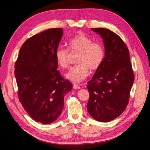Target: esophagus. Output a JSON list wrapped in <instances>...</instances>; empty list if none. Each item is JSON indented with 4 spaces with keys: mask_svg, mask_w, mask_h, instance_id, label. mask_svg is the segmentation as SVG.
<instances>
[{
    "mask_svg": "<svg viewBox=\"0 0 150 150\" xmlns=\"http://www.w3.org/2000/svg\"><path fill=\"white\" fill-rule=\"evenodd\" d=\"M73 88H74V89H79L81 88H80V86H78V85L74 84V85H73Z\"/></svg>",
    "mask_w": 150,
    "mask_h": 150,
    "instance_id": "34e87169",
    "label": "esophagus"
}]
</instances>
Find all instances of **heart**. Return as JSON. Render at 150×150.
<instances>
[{
  "instance_id": "1",
  "label": "heart",
  "mask_w": 150,
  "mask_h": 150,
  "mask_svg": "<svg viewBox=\"0 0 150 150\" xmlns=\"http://www.w3.org/2000/svg\"><path fill=\"white\" fill-rule=\"evenodd\" d=\"M69 50L72 54H79L76 64L66 74V78L74 83H79L88 78L89 70L96 71L103 64L104 49L103 45L92 39L83 33H77L69 41ZM57 65L62 69H67L70 66L69 52L67 49L59 47L55 52Z\"/></svg>"
}]
</instances>
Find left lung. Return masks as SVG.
<instances>
[{"label": "left lung", "instance_id": "1", "mask_svg": "<svg viewBox=\"0 0 150 150\" xmlns=\"http://www.w3.org/2000/svg\"><path fill=\"white\" fill-rule=\"evenodd\" d=\"M91 29L103 38L105 56L101 66L88 83V111L96 120L108 122L125 110L134 75L129 50L120 36L107 29Z\"/></svg>", "mask_w": 150, "mask_h": 150}]
</instances>
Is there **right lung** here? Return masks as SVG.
Instances as JSON below:
<instances>
[{
  "label": "right lung",
  "instance_id": "add662e5",
  "mask_svg": "<svg viewBox=\"0 0 150 150\" xmlns=\"http://www.w3.org/2000/svg\"><path fill=\"white\" fill-rule=\"evenodd\" d=\"M63 35L62 28L35 34L22 44L14 74L19 101L34 120L54 122L64 108V98L72 85L57 71L55 52Z\"/></svg>",
  "mask_w": 150,
  "mask_h": 150
}]
</instances>
